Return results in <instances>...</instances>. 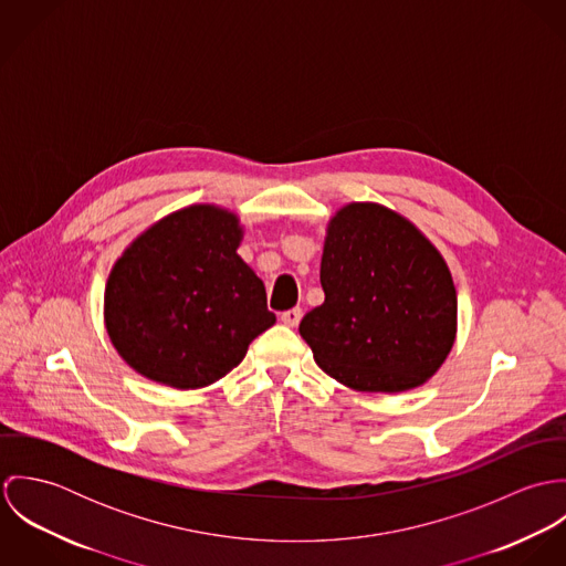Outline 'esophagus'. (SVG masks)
Masks as SVG:
<instances>
[{
	"label": "esophagus",
	"instance_id": "34e87169",
	"mask_svg": "<svg viewBox=\"0 0 566 566\" xmlns=\"http://www.w3.org/2000/svg\"><path fill=\"white\" fill-rule=\"evenodd\" d=\"M301 318H303V310L301 307H294V310H287V312L281 314V323L285 324V326H298Z\"/></svg>",
	"mask_w": 566,
	"mask_h": 566
}]
</instances>
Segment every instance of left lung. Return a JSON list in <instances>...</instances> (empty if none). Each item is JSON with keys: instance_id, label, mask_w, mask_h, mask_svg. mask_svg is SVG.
<instances>
[{"instance_id": "8db88e82", "label": "left lung", "mask_w": 566, "mask_h": 566, "mask_svg": "<svg viewBox=\"0 0 566 566\" xmlns=\"http://www.w3.org/2000/svg\"><path fill=\"white\" fill-rule=\"evenodd\" d=\"M324 303L301 335L328 377L359 392H403L424 384L455 342L451 272L411 222L375 205L339 209L326 229Z\"/></svg>"}]
</instances>
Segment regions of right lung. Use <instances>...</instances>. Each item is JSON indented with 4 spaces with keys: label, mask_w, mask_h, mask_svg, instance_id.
Here are the masks:
<instances>
[{
    "label": "right lung",
    "mask_w": 566,
    "mask_h": 566,
    "mask_svg": "<svg viewBox=\"0 0 566 566\" xmlns=\"http://www.w3.org/2000/svg\"><path fill=\"white\" fill-rule=\"evenodd\" d=\"M240 242L238 216L193 205L130 243L104 292L108 337L130 368L178 390L205 388L276 323Z\"/></svg>",
    "instance_id": "right-lung-1"
}]
</instances>
